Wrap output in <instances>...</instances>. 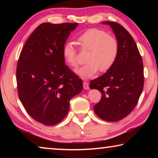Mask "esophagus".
I'll list each match as a JSON object with an SVG mask.
<instances>
[{
    "instance_id": "esophagus-1",
    "label": "esophagus",
    "mask_w": 158,
    "mask_h": 158,
    "mask_svg": "<svg viewBox=\"0 0 158 158\" xmlns=\"http://www.w3.org/2000/svg\"><path fill=\"white\" fill-rule=\"evenodd\" d=\"M83 86H84V89L85 90L89 89V84H88L86 81H84V83H83Z\"/></svg>"
}]
</instances>
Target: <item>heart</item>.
<instances>
[{
    "mask_svg": "<svg viewBox=\"0 0 158 158\" xmlns=\"http://www.w3.org/2000/svg\"><path fill=\"white\" fill-rule=\"evenodd\" d=\"M80 49L89 51L85 56L86 63L77 69L76 73L82 78H90L100 70L106 73L116 63L119 52L118 42L106 31L90 28L80 35L78 39ZM65 63L72 68L79 65L78 52L72 42H66L63 47Z\"/></svg>",
    "mask_w": 158,
    "mask_h": 158,
    "instance_id": "b5f03b06",
    "label": "heart"
}]
</instances>
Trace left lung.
Instances as JSON below:
<instances>
[{
	"instance_id": "1",
	"label": "left lung",
	"mask_w": 158,
	"mask_h": 158,
	"mask_svg": "<svg viewBox=\"0 0 158 158\" xmlns=\"http://www.w3.org/2000/svg\"><path fill=\"white\" fill-rule=\"evenodd\" d=\"M109 24L118 42L119 52L112 68L90 81V89L102 93L94 106L95 113L104 121L116 122L129 115L137 105L144 83L142 58L133 37L126 29L113 21Z\"/></svg>"
}]
</instances>
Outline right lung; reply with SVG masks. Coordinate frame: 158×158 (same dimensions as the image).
I'll return each instance as SVG.
<instances>
[{
  "label": "right lung",
  "mask_w": 158,
  "mask_h": 158,
  "mask_svg": "<svg viewBox=\"0 0 158 158\" xmlns=\"http://www.w3.org/2000/svg\"><path fill=\"white\" fill-rule=\"evenodd\" d=\"M77 23H43L29 37L17 66L18 95L26 111L45 125L60 122L69 100L83 89L82 80L66 65L63 47Z\"/></svg>",
  "instance_id": "1"
}]
</instances>
